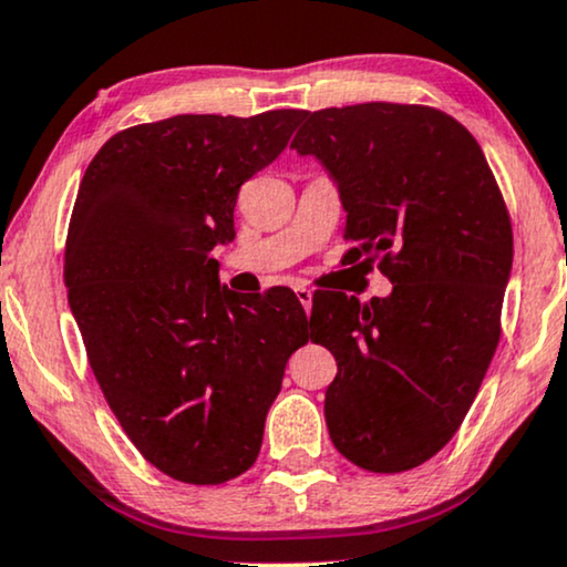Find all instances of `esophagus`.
I'll list each match as a JSON object with an SVG mask.
<instances>
[{
	"instance_id": "1",
	"label": "esophagus",
	"mask_w": 567,
	"mask_h": 567,
	"mask_svg": "<svg viewBox=\"0 0 567 567\" xmlns=\"http://www.w3.org/2000/svg\"><path fill=\"white\" fill-rule=\"evenodd\" d=\"M296 298H298V303H301L303 309H306V313H311L313 292H311V290H306V288H296Z\"/></svg>"
}]
</instances>
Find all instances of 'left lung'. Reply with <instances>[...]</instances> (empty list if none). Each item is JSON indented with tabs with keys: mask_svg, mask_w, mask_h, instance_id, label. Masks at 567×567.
<instances>
[{
	"mask_svg": "<svg viewBox=\"0 0 567 567\" xmlns=\"http://www.w3.org/2000/svg\"><path fill=\"white\" fill-rule=\"evenodd\" d=\"M292 150L336 184L343 237L391 279L385 298L313 301V340L338 374L324 393L336 449L372 473H404L446 446L499 343L513 227L475 136L425 105L306 113Z\"/></svg>",
	"mask_w": 567,
	"mask_h": 567,
	"instance_id": "8db88e82",
	"label": "left lung"
}]
</instances>
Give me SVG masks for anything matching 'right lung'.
Returning <instances> with one entry per match:
<instances>
[{"instance_id":"right-lung-1","label":"right lung","mask_w":567,"mask_h":567,"mask_svg":"<svg viewBox=\"0 0 567 567\" xmlns=\"http://www.w3.org/2000/svg\"><path fill=\"white\" fill-rule=\"evenodd\" d=\"M303 111L174 115L111 136L81 179L68 303L89 364L142 456L214 486L256 462L264 420L311 319L296 292L245 298L218 279L237 193L277 161Z\"/></svg>"}]
</instances>
